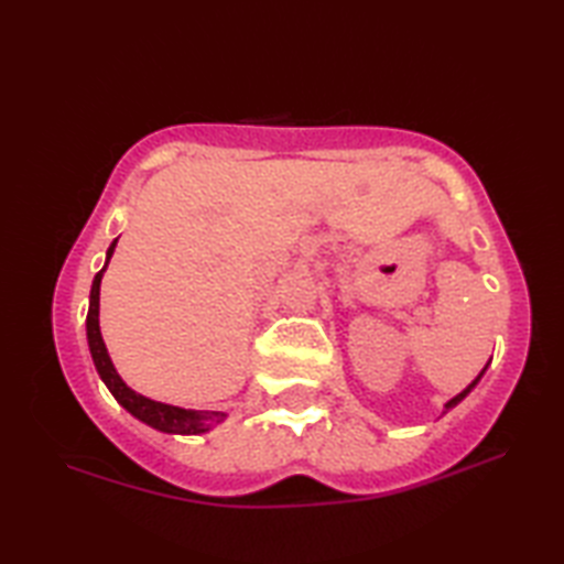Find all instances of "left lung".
I'll return each instance as SVG.
<instances>
[{"label":"left lung","mask_w":564,"mask_h":564,"mask_svg":"<svg viewBox=\"0 0 564 564\" xmlns=\"http://www.w3.org/2000/svg\"><path fill=\"white\" fill-rule=\"evenodd\" d=\"M485 370H487V368H482V373H485ZM482 373H480V376H477V378H475V380L470 382V386H467V388H465V390H463L460 394H455V398H453V400H451V402L446 404V410H451V406H455V404H458V402H460V400L465 398V394H467V392H470V390H473V388L477 386V380H480V378H482Z\"/></svg>","instance_id":"obj_1"}]
</instances>
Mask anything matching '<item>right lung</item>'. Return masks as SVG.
I'll list each match as a JSON object with an SVG mask.
<instances>
[{
    "label": "right lung",
    "instance_id": "obj_1",
    "mask_svg": "<svg viewBox=\"0 0 564 564\" xmlns=\"http://www.w3.org/2000/svg\"><path fill=\"white\" fill-rule=\"evenodd\" d=\"M118 239H113V245L106 251V263L104 269L94 275L91 283V293H89V313H87V339H89V351L94 358V366H97L101 380L106 382V388L111 390L113 398L121 402L126 410L138 416L140 422L150 424L152 429L164 431V434H203L208 431L213 424H218L225 419L223 412H198V410H182V406L174 404H164V402H154L150 398H142L135 390H130L121 376L116 373V368L109 358V351H106V344L101 339V329H99V289H101V275L109 267V259L113 254Z\"/></svg>",
    "mask_w": 564,
    "mask_h": 564
}]
</instances>
